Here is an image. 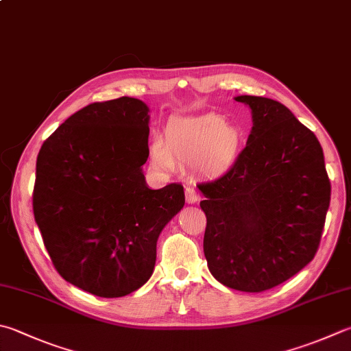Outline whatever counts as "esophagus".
<instances>
[{
	"label": "esophagus",
	"mask_w": 351,
	"mask_h": 351,
	"mask_svg": "<svg viewBox=\"0 0 351 351\" xmlns=\"http://www.w3.org/2000/svg\"><path fill=\"white\" fill-rule=\"evenodd\" d=\"M184 195H186L188 203H195L198 198H200V195H198V193H197L194 186H188L186 189H184Z\"/></svg>",
	"instance_id": "1"
}]
</instances>
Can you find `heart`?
Wrapping results in <instances>:
<instances>
[{"label":"heart","instance_id":"obj_1","mask_svg":"<svg viewBox=\"0 0 351 351\" xmlns=\"http://www.w3.org/2000/svg\"><path fill=\"white\" fill-rule=\"evenodd\" d=\"M241 134L215 113L171 119L163 138L151 145L149 158L154 167L171 171L177 162H194L210 174L224 173L240 153Z\"/></svg>","mask_w":351,"mask_h":351}]
</instances>
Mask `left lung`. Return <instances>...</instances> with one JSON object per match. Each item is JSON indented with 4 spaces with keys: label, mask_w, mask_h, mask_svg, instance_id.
Listing matches in <instances>:
<instances>
[{
    "label": "left lung",
    "mask_w": 351,
    "mask_h": 351,
    "mask_svg": "<svg viewBox=\"0 0 351 351\" xmlns=\"http://www.w3.org/2000/svg\"><path fill=\"white\" fill-rule=\"evenodd\" d=\"M254 127L232 167L198 183L203 250L217 281L263 292L292 278L318 252L332 186L316 136L274 99L238 96Z\"/></svg>",
    "instance_id": "1"
}]
</instances>
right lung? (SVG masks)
<instances>
[{
  "label": "right lung",
  "mask_w": 351,
  "mask_h": 351,
  "mask_svg": "<svg viewBox=\"0 0 351 351\" xmlns=\"http://www.w3.org/2000/svg\"><path fill=\"white\" fill-rule=\"evenodd\" d=\"M148 107L134 97L70 116L36 158L33 214L65 281L119 298L149 280L162 229L184 204L180 183L149 189Z\"/></svg>",
  "instance_id": "obj_1"
}]
</instances>
